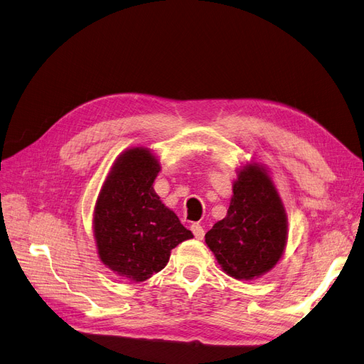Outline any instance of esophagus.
<instances>
[{"instance_id":"esophagus-1","label":"esophagus","mask_w":364,"mask_h":364,"mask_svg":"<svg viewBox=\"0 0 364 364\" xmlns=\"http://www.w3.org/2000/svg\"><path fill=\"white\" fill-rule=\"evenodd\" d=\"M191 230H193V234H194V237L197 240H202L205 237V230H203V228L199 223H193L191 225Z\"/></svg>"}]
</instances>
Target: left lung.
<instances>
[{"instance_id": "8db88e82", "label": "left lung", "mask_w": 364, "mask_h": 364, "mask_svg": "<svg viewBox=\"0 0 364 364\" xmlns=\"http://www.w3.org/2000/svg\"><path fill=\"white\" fill-rule=\"evenodd\" d=\"M228 215L205 235L222 270L238 281L270 272L282 258L289 238L284 203L269 171L258 162L237 170Z\"/></svg>"}]
</instances>
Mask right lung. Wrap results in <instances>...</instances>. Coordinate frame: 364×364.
I'll list each match as a JSON object with an SVG mask.
<instances>
[{
	"label": "right lung",
	"mask_w": 364,
	"mask_h": 364,
	"mask_svg": "<svg viewBox=\"0 0 364 364\" xmlns=\"http://www.w3.org/2000/svg\"><path fill=\"white\" fill-rule=\"evenodd\" d=\"M161 164L146 147H132L115 159L98 193L92 230L98 258L134 282L161 272L171 249L193 238L153 190Z\"/></svg>",
	"instance_id": "obj_1"
}]
</instances>
